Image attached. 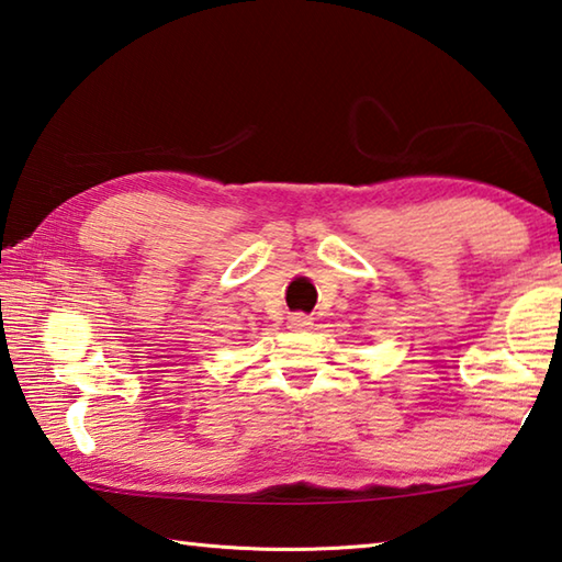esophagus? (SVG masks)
<instances>
[{
    "mask_svg": "<svg viewBox=\"0 0 562 562\" xmlns=\"http://www.w3.org/2000/svg\"><path fill=\"white\" fill-rule=\"evenodd\" d=\"M290 326L292 329H310L312 326V316H307V314H292L290 316Z\"/></svg>",
    "mask_w": 562,
    "mask_h": 562,
    "instance_id": "esophagus-1",
    "label": "esophagus"
}]
</instances>
